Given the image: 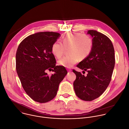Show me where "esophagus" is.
Wrapping results in <instances>:
<instances>
[{"label":"esophagus","mask_w":129,"mask_h":129,"mask_svg":"<svg viewBox=\"0 0 129 129\" xmlns=\"http://www.w3.org/2000/svg\"><path fill=\"white\" fill-rule=\"evenodd\" d=\"M72 71V70L71 69H68V72H71Z\"/></svg>","instance_id":"esophagus-1"}]
</instances>
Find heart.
I'll list each match as a JSON object with an SVG mask.
<instances>
[{
    "label": "heart",
    "instance_id": "obj_1",
    "mask_svg": "<svg viewBox=\"0 0 129 129\" xmlns=\"http://www.w3.org/2000/svg\"><path fill=\"white\" fill-rule=\"evenodd\" d=\"M62 44L59 42H54L51 46V52L57 58L62 55L65 49L69 47L68 53L58 61V64L66 68H71L76 64L79 58L83 60L91 53L93 41L88 35L79 33H69L62 40Z\"/></svg>",
    "mask_w": 129,
    "mask_h": 129
}]
</instances>
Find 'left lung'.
<instances>
[{
    "instance_id": "8db88e82",
    "label": "left lung",
    "mask_w": 129,
    "mask_h": 129,
    "mask_svg": "<svg viewBox=\"0 0 129 129\" xmlns=\"http://www.w3.org/2000/svg\"><path fill=\"white\" fill-rule=\"evenodd\" d=\"M87 34L93 38V49L77 67L88 74L85 77L73 70L76 75L73 85L79 98L92 101L102 95L109 84L115 64L114 50L111 40L102 33L90 30Z\"/></svg>"
}]
</instances>
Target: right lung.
Returning <instances> with one entry per match:
<instances>
[{"mask_svg":"<svg viewBox=\"0 0 129 129\" xmlns=\"http://www.w3.org/2000/svg\"><path fill=\"white\" fill-rule=\"evenodd\" d=\"M60 37L53 32H38L24 39L16 53V70L24 90L33 100L47 102L56 95L60 83L68 72L56 66L51 46ZM54 74L48 76L46 70Z\"/></svg>","mask_w":129,"mask_h":129,"instance_id":"1","label":"right lung"}]
</instances>
